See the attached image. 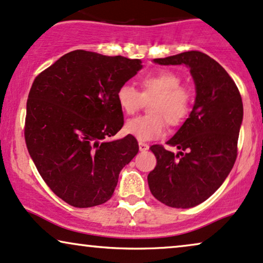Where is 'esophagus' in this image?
Listing matches in <instances>:
<instances>
[{"mask_svg":"<svg viewBox=\"0 0 263 263\" xmlns=\"http://www.w3.org/2000/svg\"><path fill=\"white\" fill-rule=\"evenodd\" d=\"M138 145H139V151H141V152H145V151H148V149H149V145L147 144V143L139 142Z\"/></svg>","mask_w":263,"mask_h":263,"instance_id":"1","label":"esophagus"}]
</instances>
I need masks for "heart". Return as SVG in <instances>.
Returning <instances> with one entry per match:
<instances>
[{"label": "heart", "instance_id": "1", "mask_svg": "<svg viewBox=\"0 0 263 263\" xmlns=\"http://www.w3.org/2000/svg\"><path fill=\"white\" fill-rule=\"evenodd\" d=\"M139 85L141 92L129 84L122 85L116 99L127 115H134L145 101L153 99L148 108L151 114L131 119L125 124V131L138 141H153L164 135L166 122L177 126L184 120L191 109L192 95L181 86V78L168 70L149 72L141 79Z\"/></svg>", "mask_w": 263, "mask_h": 263}]
</instances>
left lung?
<instances>
[{"instance_id": "1", "label": "left lung", "mask_w": 263, "mask_h": 263, "mask_svg": "<svg viewBox=\"0 0 263 263\" xmlns=\"http://www.w3.org/2000/svg\"><path fill=\"white\" fill-rule=\"evenodd\" d=\"M153 62L189 68L197 96L188 119L166 142L178 152L151 147L156 166L148 175L149 189L171 208H194L221 187L237 159L240 93L228 72L205 53L189 51Z\"/></svg>"}]
</instances>
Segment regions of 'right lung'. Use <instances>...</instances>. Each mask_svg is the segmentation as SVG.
Wrapping results in <instances>:
<instances>
[{
  "label": "right lung",
  "instance_id": "add662e5",
  "mask_svg": "<svg viewBox=\"0 0 263 263\" xmlns=\"http://www.w3.org/2000/svg\"><path fill=\"white\" fill-rule=\"evenodd\" d=\"M142 68L141 59L78 49L35 79L26 103V147L43 181L69 205L108 201L138 153L134 136L109 137L124 126L118 89Z\"/></svg>",
  "mask_w": 263,
  "mask_h": 263
}]
</instances>
